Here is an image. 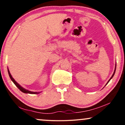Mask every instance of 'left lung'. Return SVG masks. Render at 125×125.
<instances>
[{"instance_id": "left-lung-1", "label": "left lung", "mask_w": 125, "mask_h": 125, "mask_svg": "<svg viewBox=\"0 0 125 125\" xmlns=\"http://www.w3.org/2000/svg\"><path fill=\"white\" fill-rule=\"evenodd\" d=\"M116 66H115V71H114V72H113V74H112V77H110V79H109V81H108V82H107V83H106V84H107V83H109V81H110V79H112V77H113V76H114V74H115V71H116Z\"/></svg>"}]
</instances>
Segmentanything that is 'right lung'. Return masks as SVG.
Listing matches in <instances>:
<instances>
[{"label":"right lung","instance_id":"right-lung-1","mask_svg":"<svg viewBox=\"0 0 125 125\" xmlns=\"http://www.w3.org/2000/svg\"><path fill=\"white\" fill-rule=\"evenodd\" d=\"M8 71L9 75V77H10V79L12 80V81L14 83V84H15V85L17 87H18V88L19 89L21 90V91L22 92L25 93V94H40V93H41V92H34L29 91V90H26V89H24L23 87H21L19 84L18 83H17L15 81V79H14L13 78L12 76V75H11L9 71V69H8Z\"/></svg>","mask_w":125,"mask_h":125}]
</instances>
